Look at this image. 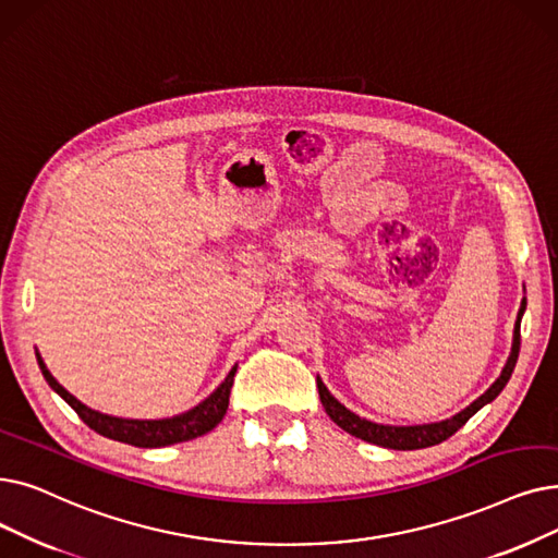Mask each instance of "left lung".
Returning a JSON list of instances; mask_svg holds the SVG:
<instances>
[{"label": "left lung", "mask_w": 558, "mask_h": 558, "mask_svg": "<svg viewBox=\"0 0 558 558\" xmlns=\"http://www.w3.org/2000/svg\"><path fill=\"white\" fill-rule=\"evenodd\" d=\"M526 310V299H522L520 310H518V319L513 326V342H511V353H508L506 365L499 374V378L483 392L476 401H472L465 410H460L458 415L442 420V422H430V424H413V426H392V424H378L372 420H365L355 415L353 410H349L344 403H339L330 392L328 387L324 385V380L317 376V387H319V399L326 408L328 417L339 426L344 428L347 433L355 435V438L385 447V449H397V451H413V449H424V447H433L440 445L442 440L451 438V435L463 426L472 415H476L483 405H488L490 401H495L499 397V392L506 387L508 378H511L515 362L520 355V322L522 314Z\"/></svg>", "instance_id": "obj_1"}]
</instances>
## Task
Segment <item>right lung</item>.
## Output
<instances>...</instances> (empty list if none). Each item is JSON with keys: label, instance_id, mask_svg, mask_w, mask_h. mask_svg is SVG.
Returning <instances> with one entry per match:
<instances>
[{"label": "right lung", "instance_id": "add662e5", "mask_svg": "<svg viewBox=\"0 0 558 558\" xmlns=\"http://www.w3.org/2000/svg\"><path fill=\"white\" fill-rule=\"evenodd\" d=\"M38 367L47 380V385L72 408L75 413L82 417L84 424H88L95 433L105 435V438L143 447V449H155V447H168V445H178L186 442L193 438H201V435L209 433L216 424H219L226 415L228 403H230V390L234 383L236 365L230 369L226 380L216 387V390L203 399L198 405H193L186 413L166 417V420H125V417H113L105 415L100 410H93L84 405L77 397H72L65 387L50 374V369L45 367V362L40 353L36 351Z\"/></svg>", "mask_w": 558, "mask_h": 558}]
</instances>
